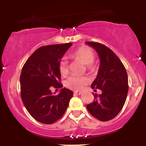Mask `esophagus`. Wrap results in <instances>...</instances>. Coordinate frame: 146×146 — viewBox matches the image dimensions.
I'll return each mask as SVG.
<instances>
[{"mask_svg":"<svg viewBox=\"0 0 146 146\" xmlns=\"http://www.w3.org/2000/svg\"><path fill=\"white\" fill-rule=\"evenodd\" d=\"M74 94L75 95H80L82 94V92H78V91H75L74 92Z\"/></svg>","mask_w":146,"mask_h":146,"instance_id":"obj_1","label":"esophagus"}]
</instances>
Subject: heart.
Here are the masks:
<instances>
[{
	"label": "heart",
	"instance_id": "b5f03b06",
	"mask_svg": "<svg viewBox=\"0 0 146 146\" xmlns=\"http://www.w3.org/2000/svg\"><path fill=\"white\" fill-rule=\"evenodd\" d=\"M71 58L74 59L80 60L84 64L88 65V67L90 68V64L94 61L95 55L94 51L88 46H81L71 55ZM59 71L62 76H65L68 73V62L66 58H62L59 63ZM89 82L88 78L86 76H79V75H72L67 78L65 81L64 84L66 87L73 90H82Z\"/></svg>",
	"mask_w": 146,
	"mask_h": 146
}]
</instances>
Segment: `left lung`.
<instances>
[{"instance_id": "obj_1", "label": "left lung", "mask_w": 146, "mask_h": 146, "mask_svg": "<svg viewBox=\"0 0 146 146\" xmlns=\"http://www.w3.org/2000/svg\"><path fill=\"white\" fill-rule=\"evenodd\" d=\"M86 43L96 50L100 58L98 75L91 87L102 91L99 95L93 94L94 100L86 105L87 110L100 121H109L121 111L126 100L128 91L126 70L117 55L104 44L94 42Z\"/></svg>"}]
</instances>
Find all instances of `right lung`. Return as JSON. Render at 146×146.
<instances>
[{
  "label": "right lung",
  "mask_w": 146,
  "mask_h": 146,
  "mask_svg": "<svg viewBox=\"0 0 146 146\" xmlns=\"http://www.w3.org/2000/svg\"><path fill=\"white\" fill-rule=\"evenodd\" d=\"M72 43L51 44L38 48L25 63L22 69L21 99L33 118L44 124L60 119L67 109L73 92L63 88L58 95L51 88H60L59 63Z\"/></svg>",
  "instance_id": "obj_1"
}]
</instances>
